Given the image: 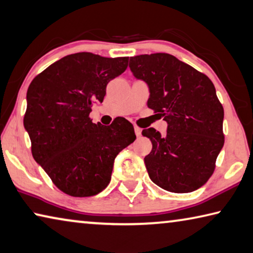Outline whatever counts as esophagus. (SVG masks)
Here are the masks:
<instances>
[{
  "instance_id": "esophagus-1",
  "label": "esophagus",
  "mask_w": 253,
  "mask_h": 253,
  "mask_svg": "<svg viewBox=\"0 0 253 253\" xmlns=\"http://www.w3.org/2000/svg\"><path fill=\"white\" fill-rule=\"evenodd\" d=\"M135 134H136V136H137V137H139V136L142 135V128H139V127H137V126H135Z\"/></svg>"
}]
</instances>
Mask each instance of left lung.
Segmentation results:
<instances>
[{"instance_id": "1", "label": "left lung", "mask_w": 253, "mask_h": 253, "mask_svg": "<svg viewBox=\"0 0 253 253\" xmlns=\"http://www.w3.org/2000/svg\"><path fill=\"white\" fill-rule=\"evenodd\" d=\"M129 67L148 85L147 107L168 123L164 136L154 128L142 131L153 145L144 158L148 175L164 190H197L213 174L224 145V109L213 82L166 53L134 56Z\"/></svg>"}]
</instances>
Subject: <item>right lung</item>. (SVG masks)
Segmentation results:
<instances>
[{
    "instance_id": "obj_1",
    "label": "right lung",
    "mask_w": 253,
    "mask_h": 253,
    "mask_svg": "<svg viewBox=\"0 0 253 253\" xmlns=\"http://www.w3.org/2000/svg\"><path fill=\"white\" fill-rule=\"evenodd\" d=\"M128 57L67 55L38 74L27 91L23 125L31 153L59 190L90 197L109 184L116 156L136 138L124 119L93 124L92 103L102 102L107 84L126 71Z\"/></svg>"
}]
</instances>
